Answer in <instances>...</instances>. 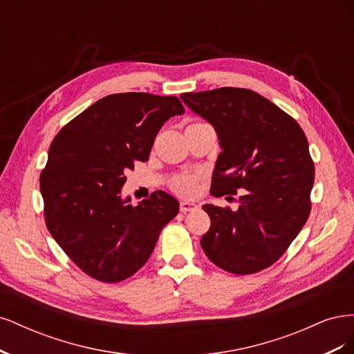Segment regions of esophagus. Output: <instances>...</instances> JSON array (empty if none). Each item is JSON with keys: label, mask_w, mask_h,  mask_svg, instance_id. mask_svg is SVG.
<instances>
[{"label": "esophagus", "mask_w": 354, "mask_h": 354, "mask_svg": "<svg viewBox=\"0 0 354 354\" xmlns=\"http://www.w3.org/2000/svg\"><path fill=\"white\" fill-rule=\"evenodd\" d=\"M199 208V205H196L195 202H189V201H183V202H180V211L181 212H189V211H195V209H198Z\"/></svg>", "instance_id": "obj_1"}]
</instances>
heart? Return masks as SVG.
<instances>
[{"label": "heart", "instance_id": "1", "mask_svg": "<svg viewBox=\"0 0 354 354\" xmlns=\"http://www.w3.org/2000/svg\"><path fill=\"white\" fill-rule=\"evenodd\" d=\"M203 124V122H195ZM173 189L180 195H190L195 190V177L192 176H180L173 181Z\"/></svg>", "mask_w": 354, "mask_h": 354}]
</instances>
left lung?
I'll list each match as a JSON object with an SVG mask.
<instances>
[{
	"label": "left lung",
	"instance_id": "left-lung-1",
	"mask_svg": "<svg viewBox=\"0 0 354 354\" xmlns=\"http://www.w3.org/2000/svg\"><path fill=\"white\" fill-rule=\"evenodd\" d=\"M181 100L208 121L221 152L211 195H236L239 208L205 203L209 230L201 239L208 259L234 274H251L283 255L306 224L315 164L301 127L274 103L246 88L183 93Z\"/></svg>",
	"mask_w": 354,
	"mask_h": 354
}]
</instances>
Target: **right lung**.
Wrapping results in <instances>:
<instances>
[{"mask_svg":"<svg viewBox=\"0 0 354 354\" xmlns=\"http://www.w3.org/2000/svg\"><path fill=\"white\" fill-rule=\"evenodd\" d=\"M185 108L174 95L111 94L66 124L39 177L47 229L80 269L115 283L149 260L178 212L162 190L133 205L121 196L125 171L149 159L158 131Z\"/></svg>","mask_w":354,"mask_h":354,"instance_id":"right-lung-1","label":"right lung"}]
</instances>
